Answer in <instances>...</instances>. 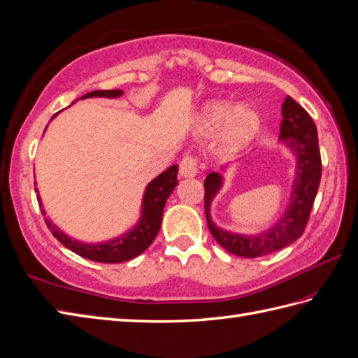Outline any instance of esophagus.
<instances>
[{
	"mask_svg": "<svg viewBox=\"0 0 358 358\" xmlns=\"http://www.w3.org/2000/svg\"><path fill=\"white\" fill-rule=\"evenodd\" d=\"M199 170V159L194 155H187L182 158L180 165H179V173L180 176L184 178H193L197 174Z\"/></svg>",
	"mask_w": 358,
	"mask_h": 358,
	"instance_id": "1",
	"label": "esophagus"
}]
</instances>
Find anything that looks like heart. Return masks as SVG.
<instances>
[{"label":"heart","instance_id":"heart-1","mask_svg":"<svg viewBox=\"0 0 358 358\" xmlns=\"http://www.w3.org/2000/svg\"><path fill=\"white\" fill-rule=\"evenodd\" d=\"M224 126L228 127H226L222 149L226 153H232L250 141L258 130L259 118L252 109H237L231 103H214L208 106L203 121L205 132L215 134Z\"/></svg>","mask_w":358,"mask_h":358}]
</instances>
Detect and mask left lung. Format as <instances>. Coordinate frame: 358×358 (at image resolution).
<instances>
[{"instance_id":"8db88e82","label":"left lung","mask_w":358,"mask_h":358,"mask_svg":"<svg viewBox=\"0 0 358 358\" xmlns=\"http://www.w3.org/2000/svg\"><path fill=\"white\" fill-rule=\"evenodd\" d=\"M282 141L298 156V176H296L292 202L280 223L272 229L257 235V237H243V235L229 234L217 228L209 217V203L222 185L219 173H209L205 179V213L206 223L217 243L229 254L245 258L264 257L272 252L292 245L303 234L313 203L319 189L322 176V159L319 150L317 129L310 113L292 97L282 103Z\"/></svg>"}]
</instances>
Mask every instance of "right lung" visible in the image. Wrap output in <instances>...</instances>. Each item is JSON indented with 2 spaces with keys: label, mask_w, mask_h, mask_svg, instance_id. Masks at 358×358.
<instances>
[{
  "label": "right lung",
  "mask_w": 358,
  "mask_h": 358,
  "mask_svg": "<svg viewBox=\"0 0 358 358\" xmlns=\"http://www.w3.org/2000/svg\"><path fill=\"white\" fill-rule=\"evenodd\" d=\"M123 94L121 90H108V91H92L85 94L82 99L88 97H118ZM178 185V165H171L170 169L161 173L158 178L153 179L149 187L145 189L144 194V205H143V219L138 223L134 231H130L127 235H123L117 240H112L108 243H100V245H85V243L74 241L65 234L56 229V226L51 224L50 220L43 219L48 226L51 234L62 243L65 248L73 250L74 254L80 255L83 258H88L97 263H123L129 261L149 248L156 235L159 232L161 222H162V213L165 202H167L169 196L174 187ZM38 191V189H36ZM38 203H41V197L38 196ZM42 215H45V211L41 208Z\"/></svg>",
  "instance_id": "right-lung-1"
}]
</instances>
